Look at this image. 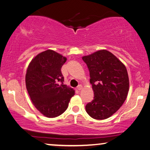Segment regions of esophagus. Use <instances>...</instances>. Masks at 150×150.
Segmentation results:
<instances>
[{"mask_svg": "<svg viewBox=\"0 0 150 150\" xmlns=\"http://www.w3.org/2000/svg\"><path fill=\"white\" fill-rule=\"evenodd\" d=\"M82 88H83V86L81 85H79L77 87V90H79V91H80V90H81L82 89Z\"/></svg>", "mask_w": 150, "mask_h": 150, "instance_id": "34e87169", "label": "esophagus"}]
</instances>
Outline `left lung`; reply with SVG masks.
<instances>
[{
	"label": "left lung",
	"instance_id": "8db88e82",
	"mask_svg": "<svg viewBox=\"0 0 150 150\" xmlns=\"http://www.w3.org/2000/svg\"><path fill=\"white\" fill-rule=\"evenodd\" d=\"M89 71L94 98L87 104L88 115L96 120L110 117L123 105L129 91L126 68L107 50H99L82 57Z\"/></svg>",
	"mask_w": 150,
	"mask_h": 150
}]
</instances>
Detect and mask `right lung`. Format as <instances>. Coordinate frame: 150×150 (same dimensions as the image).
<instances>
[{"label":"right lung","instance_id":"obj_1","mask_svg":"<svg viewBox=\"0 0 150 150\" xmlns=\"http://www.w3.org/2000/svg\"><path fill=\"white\" fill-rule=\"evenodd\" d=\"M66 61L63 55L48 50L37 55L28 67V93L35 107L48 118L64 112L75 94L73 88L63 85L61 69Z\"/></svg>","mask_w":150,"mask_h":150}]
</instances>
